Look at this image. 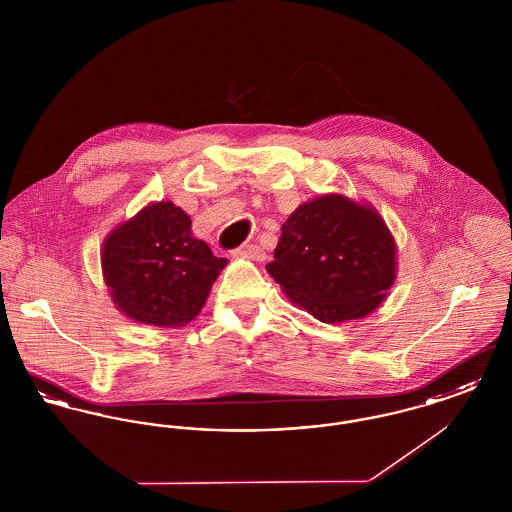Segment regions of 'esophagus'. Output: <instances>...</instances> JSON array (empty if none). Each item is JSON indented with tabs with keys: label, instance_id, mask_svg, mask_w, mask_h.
<instances>
[{
	"label": "esophagus",
	"instance_id": "obj_1",
	"mask_svg": "<svg viewBox=\"0 0 512 512\" xmlns=\"http://www.w3.org/2000/svg\"><path fill=\"white\" fill-rule=\"evenodd\" d=\"M232 255H236V257H245V259H251V261H263V257H265L263 249H261L259 245L255 244L242 245V247L234 249V251H232Z\"/></svg>",
	"mask_w": 512,
	"mask_h": 512
}]
</instances>
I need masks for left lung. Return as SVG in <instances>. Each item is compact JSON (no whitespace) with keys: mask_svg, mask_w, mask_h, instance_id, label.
Returning a JSON list of instances; mask_svg holds the SVG:
<instances>
[{"mask_svg":"<svg viewBox=\"0 0 512 512\" xmlns=\"http://www.w3.org/2000/svg\"><path fill=\"white\" fill-rule=\"evenodd\" d=\"M267 270L318 320L363 318L395 280V244L376 211L343 195H322L286 220Z\"/></svg>","mask_w":512,"mask_h":512,"instance_id":"left-lung-1","label":"left lung"}]
</instances>
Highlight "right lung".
Wrapping results in <instances>:
<instances>
[{"mask_svg": "<svg viewBox=\"0 0 512 512\" xmlns=\"http://www.w3.org/2000/svg\"><path fill=\"white\" fill-rule=\"evenodd\" d=\"M192 220L169 201L147 205L103 245L101 265L115 305L153 326H184L207 301L226 259L192 236Z\"/></svg>", "mask_w": 512, "mask_h": 512, "instance_id": "1", "label": "right lung"}]
</instances>
